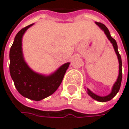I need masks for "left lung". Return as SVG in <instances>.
<instances>
[{
  "label": "left lung",
  "instance_id": "obj_1",
  "mask_svg": "<svg viewBox=\"0 0 129 129\" xmlns=\"http://www.w3.org/2000/svg\"><path fill=\"white\" fill-rule=\"evenodd\" d=\"M95 23L105 32V34L106 37H108V40L113 45V47L114 48V51L116 52V54L117 55V58H118V60H119V75H118V78L116 79V81L114 83V86L112 87V90H111L110 94H108V95H105V96H100V95H98L95 94L94 92H92L88 88L87 89V94L90 95L91 98H92L93 99H95V100H96L98 102H108V101H110L111 99H112L116 95V93L119 92V90L120 86H121L122 77V59H121V56H120V54H119V53L118 51V47H117L116 40L111 37V36L110 34V32H109L108 29L107 28V27L104 24H102L100 22H96L95 21Z\"/></svg>",
  "mask_w": 129,
  "mask_h": 129
}]
</instances>
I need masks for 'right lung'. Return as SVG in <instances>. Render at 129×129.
<instances>
[{
    "mask_svg": "<svg viewBox=\"0 0 129 129\" xmlns=\"http://www.w3.org/2000/svg\"><path fill=\"white\" fill-rule=\"evenodd\" d=\"M33 24L21 29L15 37L10 51V72L15 88L21 95L34 101H40L57 90L70 63L62 65L49 75L37 73L29 67L23 55L22 37Z\"/></svg>",
    "mask_w": 129,
    "mask_h": 129,
    "instance_id": "1",
    "label": "right lung"
}]
</instances>
